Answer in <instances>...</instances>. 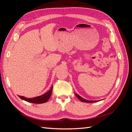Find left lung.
<instances>
[{
	"label": "left lung",
	"mask_w": 132,
	"mask_h": 132,
	"mask_svg": "<svg viewBox=\"0 0 132 132\" xmlns=\"http://www.w3.org/2000/svg\"><path fill=\"white\" fill-rule=\"evenodd\" d=\"M75 95L76 96H77L80 100L81 102H87V103H93V102H97V101H90V100H85L84 98H83L82 97H81V96H80L77 94L75 93Z\"/></svg>",
	"instance_id": "8db88e82"
}]
</instances>
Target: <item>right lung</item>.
Segmentation results:
<instances>
[{"instance_id":"add662e5","label":"right lung","mask_w":132,"mask_h":132,"mask_svg":"<svg viewBox=\"0 0 132 132\" xmlns=\"http://www.w3.org/2000/svg\"><path fill=\"white\" fill-rule=\"evenodd\" d=\"M52 89H53V86H52L51 89L48 91L47 93L41 96H37L34 98H26L25 97L22 96H19V97L21 99L23 100L29 102L34 103H43L46 102L50 98L52 94Z\"/></svg>"}]
</instances>
